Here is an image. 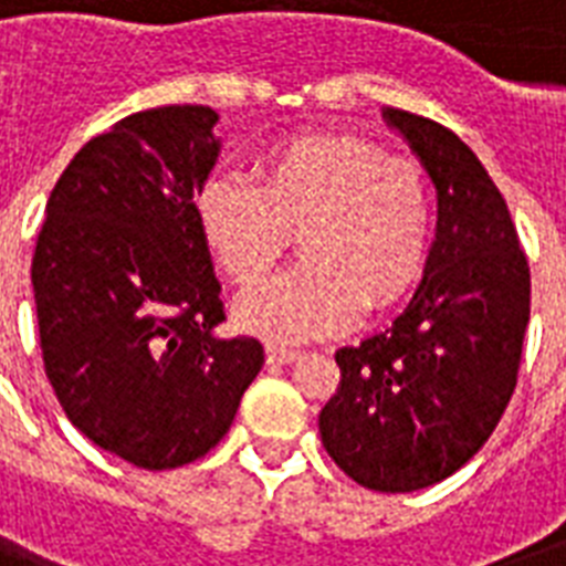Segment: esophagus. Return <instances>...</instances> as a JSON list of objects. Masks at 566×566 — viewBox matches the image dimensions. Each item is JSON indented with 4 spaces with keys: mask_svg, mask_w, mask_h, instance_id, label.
Segmentation results:
<instances>
[{
    "mask_svg": "<svg viewBox=\"0 0 566 566\" xmlns=\"http://www.w3.org/2000/svg\"><path fill=\"white\" fill-rule=\"evenodd\" d=\"M300 355H302L300 349H284V346H275V344L266 346V361L270 364H293Z\"/></svg>",
    "mask_w": 566,
    "mask_h": 566,
    "instance_id": "esophagus-1",
    "label": "esophagus"
}]
</instances>
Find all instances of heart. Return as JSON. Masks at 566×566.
I'll use <instances>...</instances> for the list:
<instances>
[{
	"label": "heart",
	"mask_w": 566,
	"mask_h": 566,
	"mask_svg": "<svg viewBox=\"0 0 566 566\" xmlns=\"http://www.w3.org/2000/svg\"><path fill=\"white\" fill-rule=\"evenodd\" d=\"M193 208L238 284L261 282L296 234L302 264L234 308L240 328L275 344L340 332L361 308H394L420 282L434 231L426 172L355 137L284 140L258 161V185L211 176Z\"/></svg>",
	"instance_id": "1"
}]
</instances>
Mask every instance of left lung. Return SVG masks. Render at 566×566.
Masks as SVG:
<instances>
[{
    "label": "left lung",
    "mask_w": 566,
    "mask_h": 566,
    "mask_svg": "<svg viewBox=\"0 0 566 566\" xmlns=\"http://www.w3.org/2000/svg\"><path fill=\"white\" fill-rule=\"evenodd\" d=\"M381 117L429 172L438 229L402 314L335 353L340 385L319 411V438L361 488L411 493L461 470L505 413L532 279L509 205L473 149L408 111Z\"/></svg>",
    "instance_id": "obj_1"
}]
</instances>
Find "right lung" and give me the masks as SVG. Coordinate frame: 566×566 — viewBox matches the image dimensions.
I'll list each match as a JSON object with an SVG mask.
<instances>
[{"label": "right lung", "instance_id": "add662e5", "mask_svg": "<svg viewBox=\"0 0 566 566\" xmlns=\"http://www.w3.org/2000/svg\"><path fill=\"white\" fill-rule=\"evenodd\" d=\"M217 111L119 119L66 164L31 261L43 367L70 422L111 455L172 470L211 452L264 364L220 337V282L196 190L220 158Z\"/></svg>", "mask_w": 566, "mask_h": 566}]
</instances>
